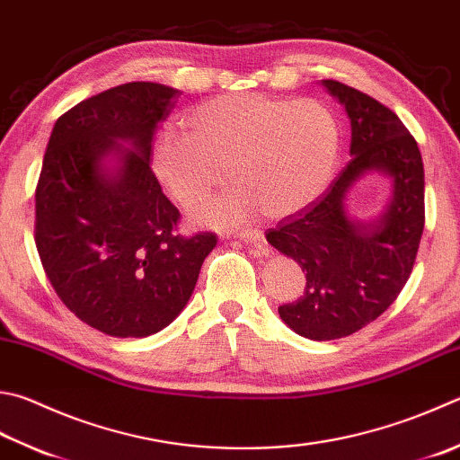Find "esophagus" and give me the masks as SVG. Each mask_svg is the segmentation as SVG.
<instances>
[{
    "instance_id": "esophagus-1",
    "label": "esophagus",
    "mask_w": 460,
    "mask_h": 460,
    "mask_svg": "<svg viewBox=\"0 0 460 460\" xmlns=\"http://www.w3.org/2000/svg\"><path fill=\"white\" fill-rule=\"evenodd\" d=\"M234 236L244 240V242H260V240H262V232L256 230V228L254 230H240V232L234 234Z\"/></svg>"
}]
</instances>
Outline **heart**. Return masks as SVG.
<instances>
[{
    "label": "heart",
    "instance_id": "b5f03b06",
    "mask_svg": "<svg viewBox=\"0 0 460 460\" xmlns=\"http://www.w3.org/2000/svg\"><path fill=\"white\" fill-rule=\"evenodd\" d=\"M181 122L188 134L164 128L152 144L154 174L172 200L192 210L226 181V168L238 184L194 214L206 226L302 210L323 194L341 154L336 116L314 98L218 95Z\"/></svg>",
    "mask_w": 460,
    "mask_h": 460
}]
</instances>
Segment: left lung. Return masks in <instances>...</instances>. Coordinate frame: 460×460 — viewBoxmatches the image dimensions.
<instances>
[{
	"mask_svg": "<svg viewBox=\"0 0 460 460\" xmlns=\"http://www.w3.org/2000/svg\"><path fill=\"white\" fill-rule=\"evenodd\" d=\"M323 84L350 118L352 160L314 202L268 228L266 240L306 274L305 294L282 305L280 318L300 336L334 341L376 320L411 279L424 230V168L393 110L342 82ZM367 169L391 175L395 192L381 222L362 227L345 216L343 198Z\"/></svg>",
	"mask_w": 460,
	"mask_h": 460,
	"instance_id": "left-lung-1",
	"label": "left lung"
}]
</instances>
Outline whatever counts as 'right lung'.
I'll list each match as a JSON object with an SVG mask.
<instances>
[{
	"mask_svg": "<svg viewBox=\"0 0 460 460\" xmlns=\"http://www.w3.org/2000/svg\"><path fill=\"white\" fill-rule=\"evenodd\" d=\"M180 92L129 82L58 118L36 188V246L51 288L95 331L140 338L186 306L214 232L184 236L180 212L150 168L152 136ZM118 139L133 142L124 149ZM123 154L110 179L102 155Z\"/></svg>",
	"mask_w": 460,
	"mask_h": 460,
	"instance_id": "1",
	"label": "right lung"
}]
</instances>
